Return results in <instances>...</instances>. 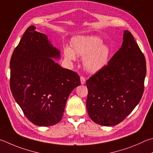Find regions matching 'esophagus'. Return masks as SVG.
<instances>
[{
    "label": "esophagus",
    "mask_w": 153,
    "mask_h": 153,
    "mask_svg": "<svg viewBox=\"0 0 153 153\" xmlns=\"http://www.w3.org/2000/svg\"><path fill=\"white\" fill-rule=\"evenodd\" d=\"M80 81H81V84L84 85L85 83V79L83 76L80 77Z\"/></svg>",
    "instance_id": "esophagus-1"
}]
</instances>
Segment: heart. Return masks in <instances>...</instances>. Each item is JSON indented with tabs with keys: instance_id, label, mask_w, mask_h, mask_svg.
<instances>
[{
	"instance_id": "obj_1",
	"label": "heart",
	"mask_w": 153,
	"mask_h": 153,
	"mask_svg": "<svg viewBox=\"0 0 153 153\" xmlns=\"http://www.w3.org/2000/svg\"><path fill=\"white\" fill-rule=\"evenodd\" d=\"M101 38L96 36H78L71 41L72 49H64L65 58L74 62L77 56L84 58L83 64L89 73L96 74L107 65L110 55V49L104 45Z\"/></svg>"
}]
</instances>
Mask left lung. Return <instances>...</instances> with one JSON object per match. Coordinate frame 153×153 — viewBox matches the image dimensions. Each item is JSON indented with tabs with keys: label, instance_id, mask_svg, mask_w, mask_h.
<instances>
[{
	"label": "left lung",
	"instance_id": "8db88e82",
	"mask_svg": "<svg viewBox=\"0 0 153 153\" xmlns=\"http://www.w3.org/2000/svg\"><path fill=\"white\" fill-rule=\"evenodd\" d=\"M146 73L145 57L131 33L124 30L120 49L86 82V106L92 121L105 126L121 123L139 103Z\"/></svg>",
	"mask_w": 153,
	"mask_h": 153
}]
</instances>
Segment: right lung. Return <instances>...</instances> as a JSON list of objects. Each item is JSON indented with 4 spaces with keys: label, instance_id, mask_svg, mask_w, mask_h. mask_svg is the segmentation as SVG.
Here are the masks:
<instances>
[{
    "label": "right lung",
    "instance_id": "1",
    "mask_svg": "<svg viewBox=\"0 0 153 153\" xmlns=\"http://www.w3.org/2000/svg\"><path fill=\"white\" fill-rule=\"evenodd\" d=\"M60 57L59 50L34 26L24 33L11 56V92L26 117L37 126L59 123L69 94L80 85L76 72L53 59Z\"/></svg>",
    "mask_w": 153,
    "mask_h": 153
}]
</instances>
